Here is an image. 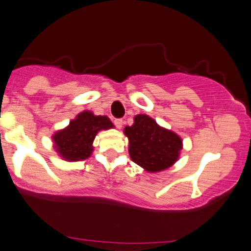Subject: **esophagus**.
<instances>
[{"instance_id":"34e87169","label":"esophagus","mask_w":251,"mask_h":251,"mask_svg":"<svg viewBox=\"0 0 251 251\" xmlns=\"http://www.w3.org/2000/svg\"><path fill=\"white\" fill-rule=\"evenodd\" d=\"M115 125L117 128H122L123 127V120L122 119H115Z\"/></svg>"}]
</instances>
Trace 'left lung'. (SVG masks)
<instances>
[{
	"mask_svg": "<svg viewBox=\"0 0 251 251\" xmlns=\"http://www.w3.org/2000/svg\"><path fill=\"white\" fill-rule=\"evenodd\" d=\"M129 141L132 161L151 173L167 169L176 162L182 139L176 133L160 127L147 115H138L132 126L124 129Z\"/></svg>",
	"mask_w": 251,
	"mask_h": 251,
	"instance_id": "8db88e82",
	"label": "left lung"
}]
</instances>
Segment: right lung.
Returning a JSON list of instances; mask_svg holds the SVG:
<instances>
[{"instance_id":"1","label":"right lung","mask_w":251,"mask_h":251,"mask_svg":"<svg viewBox=\"0 0 251 251\" xmlns=\"http://www.w3.org/2000/svg\"><path fill=\"white\" fill-rule=\"evenodd\" d=\"M111 127L113 125L106 116H94L89 111H83L67 127L53 135L56 151L67 161L85 160L93 151L97 132Z\"/></svg>"}]
</instances>
